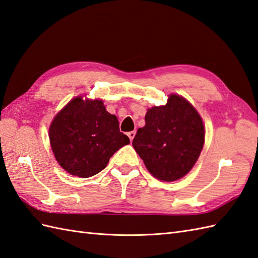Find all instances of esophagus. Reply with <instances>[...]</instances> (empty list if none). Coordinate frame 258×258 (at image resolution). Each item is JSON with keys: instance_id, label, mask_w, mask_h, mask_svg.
Masks as SVG:
<instances>
[{"instance_id": "esophagus-1", "label": "esophagus", "mask_w": 258, "mask_h": 258, "mask_svg": "<svg viewBox=\"0 0 258 258\" xmlns=\"http://www.w3.org/2000/svg\"><path fill=\"white\" fill-rule=\"evenodd\" d=\"M135 132L133 131V132H130V133L127 134V136H128V138H130V141L131 142H133V140H134V137H135Z\"/></svg>"}]
</instances>
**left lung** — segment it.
Returning <instances> with one entry per match:
<instances>
[{
  "instance_id": "left-lung-1",
  "label": "left lung",
  "mask_w": 258,
  "mask_h": 258,
  "mask_svg": "<svg viewBox=\"0 0 258 258\" xmlns=\"http://www.w3.org/2000/svg\"><path fill=\"white\" fill-rule=\"evenodd\" d=\"M205 144L201 114L187 99L171 94L164 105L148 108L145 126L138 128L133 147L156 179H182L200 157Z\"/></svg>"
}]
</instances>
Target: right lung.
<instances>
[{
	"instance_id": "obj_1",
	"label": "right lung",
	"mask_w": 258,
	"mask_h": 258,
	"mask_svg": "<svg viewBox=\"0 0 258 258\" xmlns=\"http://www.w3.org/2000/svg\"><path fill=\"white\" fill-rule=\"evenodd\" d=\"M50 146L57 163L73 176L90 177L102 171L110 158L130 138L102 99L79 95L57 112L49 126Z\"/></svg>"
}]
</instances>
